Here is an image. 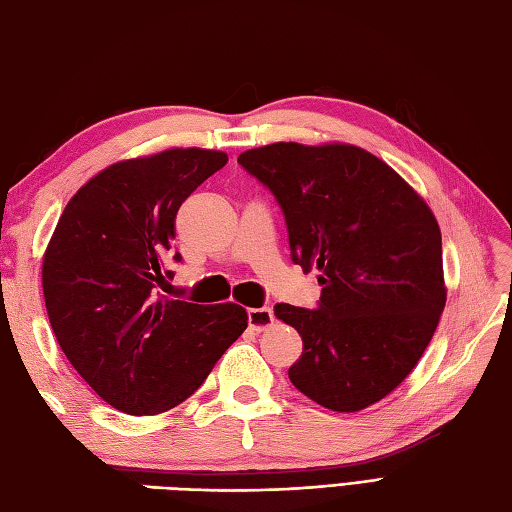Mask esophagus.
I'll use <instances>...</instances> for the list:
<instances>
[{"mask_svg":"<svg viewBox=\"0 0 512 512\" xmlns=\"http://www.w3.org/2000/svg\"><path fill=\"white\" fill-rule=\"evenodd\" d=\"M275 321L273 308H250L248 310V325L255 332H264L266 328H270Z\"/></svg>","mask_w":512,"mask_h":512,"instance_id":"34e87169","label":"esophagus"}]
</instances>
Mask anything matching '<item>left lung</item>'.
Wrapping results in <instances>:
<instances>
[{
	"instance_id": "obj_1",
	"label": "left lung",
	"mask_w": 512,
	"mask_h": 512,
	"mask_svg": "<svg viewBox=\"0 0 512 512\" xmlns=\"http://www.w3.org/2000/svg\"><path fill=\"white\" fill-rule=\"evenodd\" d=\"M273 191L292 262L319 270V308L277 303L303 341L288 376L332 411L391 394L427 350L447 303L436 215L398 173L345 145L273 143L237 158Z\"/></svg>"
}]
</instances>
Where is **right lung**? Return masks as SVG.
Instances as JSON below:
<instances>
[{"instance_id": "1", "label": "right lung", "mask_w": 512, "mask_h": 512, "mask_svg": "<svg viewBox=\"0 0 512 512\" xmlns=\"http://www.w3.org/2000/svg\"><path fill=\"white\" fill-rule=\"evenodd\" d=\"M226 162L224 151L198 147L114 162L72 195L43 255V299L63 354L129 416L187 400L248 325L237 303L200 306L158 290L173 277L180 204Z\"/></svg>"}]
</instances>
